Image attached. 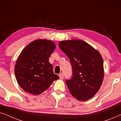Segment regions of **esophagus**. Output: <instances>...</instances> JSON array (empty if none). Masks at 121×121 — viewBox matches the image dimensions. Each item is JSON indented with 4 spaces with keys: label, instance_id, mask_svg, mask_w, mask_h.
<instances>
[{
    "label": "esophagus",
    "instance_id": "obj_1",
    "mask_svg": "<svg viewBox=\"0 0 121 121\" xmlns=\"http://www.w3.org/2000/svg\"><path fill=\"white\" fill-rule=\"evenodd\" d=\"M59 76L60 78V79H62V78H64V74L62 73H60L59 75Z\"/></svg>",
    "mask_w": 121,
    "mask_h": 121
}]
</instances>
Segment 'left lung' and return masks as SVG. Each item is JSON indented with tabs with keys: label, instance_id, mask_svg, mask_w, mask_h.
Masks as SVG:
<instances>
[{
	"label": "left lung",
	"instance_id": "obj_1",
	"mask_svg": "<svg viewBox=\"0 0 121 121\" xmlns=\"http://www.w3.org/2000/svg\"><path fill=\"white\" fill-rule=\"evenodd\" d=\"M59 48L70 59L72 75L65 82L70 93L80 101L91 99L97 92L104 80V62L101 54L80 40L60 41Z\"/></svg>",
	"mask_w": 121,
	"mask_h": 121
}]
</instances>
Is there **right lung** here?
Here are the masks:
<instances>
[{
	"mask_svg": "<svg viewBox=\"0 0 121 121\" xmlns=\"http://www.w3.org/2000/svg\"><path fill=\"white\" fill-rule=\"evenodd\" d=\"M55 48L50 40H36L22 51L15 66V75L19 86L25 92L39 95L59 79L49 61Z\"/></svg>",
	"mask_w": 121,
	"mask_h": 121,
	"instance_id": "1",
	"label": "right lung"
}]
</instances>
